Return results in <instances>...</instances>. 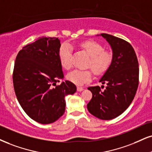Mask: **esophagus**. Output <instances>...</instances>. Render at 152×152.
Returning a JSON list of instances; mask_svg holds the SVG:
<instances>
[{
    "label": "esophagus",
    "instance_id": "esophagus-1",
    "mask_svg": "<svg viewBox=\"0 0 152 152\" xmlns=\"http://www.w3.org/2000/svg\"><path fill=\"white\" fill-rule=\"evenodd\" d=\"M77 89L78 91H82L84 90V88L82 87H77Z\"/></svg>",
    "mask_w": 152,
    "mask_h": 152
}]
</instances>
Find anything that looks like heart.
Segmentation results:
<instances>
[{
    "instance_id": "b5f03b06",
    "label": "heart",
    "mask_w": 152,
    "mask_h": 152,
    "mask_svg": "<svg viewBox=\"0 0 152 152\" xmlns=\"http://www.w3.org/2000/svg\"><path fill=\"white\" fill-rule=\"evenodd\" d=\"M80 46L90 56L88 67H91L96 75L102 74L106 71L111 62V56L108 52L104 51L102 45L94 41H86L82 42ZM58 56L62 67L67 70L70 69L72 66V48L70 45L62 44L59 48ZM67 78L77 85H82L90 81L92 73L88 70H75L67 74Z\"/></svg>"
}]
</instances>
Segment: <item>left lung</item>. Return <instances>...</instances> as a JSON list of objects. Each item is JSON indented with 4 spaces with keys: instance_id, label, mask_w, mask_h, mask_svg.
Segmentation results:
<instances>
[{
    "instance_id": "obj_1",
    "label": "left lung",
    "mask_w": 152,
    "mask_h": 152,
    "mask_svg": "<svg viewBox=\"0 0 152 152\" xmlns=\"http://www.w3.org/2000/svg\"><path fill=\"white\" fill-rule=\"evenodd\" d=\"M100 36L110 44L113 56L109 67L99 80L103 85L106 84L104 90L99 86L88 87L92 98L87 109L99 119L111 120L123 113L135 96L139 85V63L134 48L128 42L108 34Z\"/></svg>"
}]
</instances>
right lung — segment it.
Returning a JSON list of instances; mask_svg holds the SVG:
<instances>
[{
	"mask_svg": "<svg viewBox=\"0 0 152 152\" xmlns=\"http://www.w3.org/2000/svg\"><path fill=\"white\" fill-rule=\"evenodd\" d=\"M58 38L42 37L19 51L13 70V85L20 106L28 116L42 124L61 118L65 96L76 92V86L64 78L58 52Z\"/></svg>",
	"mask_w": 152,
	"mask_h": 152,
	"instance_id": "add662e5",
	"label": "right lung"
}]
</instances>
